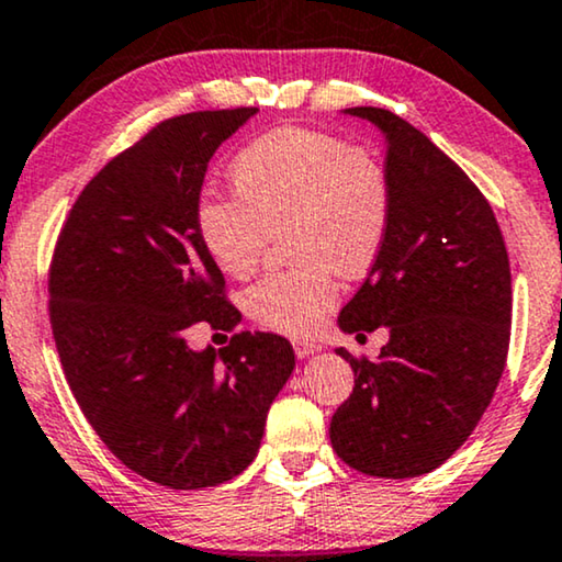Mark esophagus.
Masks as SVG:
<instances>
[{"instance_id": "obj_1", "label": "esophagus", "mask_w": 562, "mask_h": 562, "mask_svg": "<svg viewBox=\"0 0 562 562\" xmlns=\"http://www.w3.org/2000/svg\"><path fill=\"white\" fill-rule=\"evenodd\" d=\"M293 349H295L297 357L305 359V357H313V355H316V351H321V344L311 341V339H295L293 341Z\"/></svg>"}]
</instances>
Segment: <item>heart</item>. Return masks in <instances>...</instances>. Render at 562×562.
Instances as JSON below:
<instances>
[{"mask_svg": "<svg viewBox=\"0 0 562 562\" xmlns=\"http://www.w3.org/2000/svg\"><path fill=\"white\" fill-rule=\"evenodd\" d=\"M238 194H205L198 234L215 267L236 280L259 267L274 234L301 265L246 290V311L282 334H311L339 301V272L359 280L391 234L393 184L383 159L336 133L269 131L231 167Z\"/></svg>", "mask_w": 562, "mask_h": 562, "instance_id": "1", "label": "heart"}]
</instances>
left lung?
Instances as JSON below:
<instances>
[{
  "mask_svg": "<svg viewBox=\"0 0 562 562\" xmlns=\"http://www.w3.org/2000/svg\"><path fill=\"white\" fill-rule=\"evenodd\" d=\"M385 136L391 234L339 313L344 334L387 326L375 362L339 347L355 387L331 447L375 477H416L450 460L496 393L512 336V269L488 200L422 131L383 108H349Z\"/></svg>",
  "mask_w": 562,
  "mask_h": 562,
  "instance_id": "1",
  "label": "left lung"
}]
</instances>
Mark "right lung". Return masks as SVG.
Instances as JSON below:
<instances>
[{
	"mask_svg": "<svg viewBox=\"0 0 562 562\" xmlns=\"http://www.w3.org/2000/svg\"><path fill=\"white\" fill-rule=\"evenodd\" d=\"M257 108L164 120L97 171L48 274L64 375L108 450L175 491L226 483L257 458L267 411L295 368L288 339L187 347L200 321L234 328L226 280L198 234L207 161Z\"/></svg>",
	"mask_w": 562,
	"mask_h": 562,
	"instance_id": "obj_1",
	"label": "right lung"
}]
</instances>
